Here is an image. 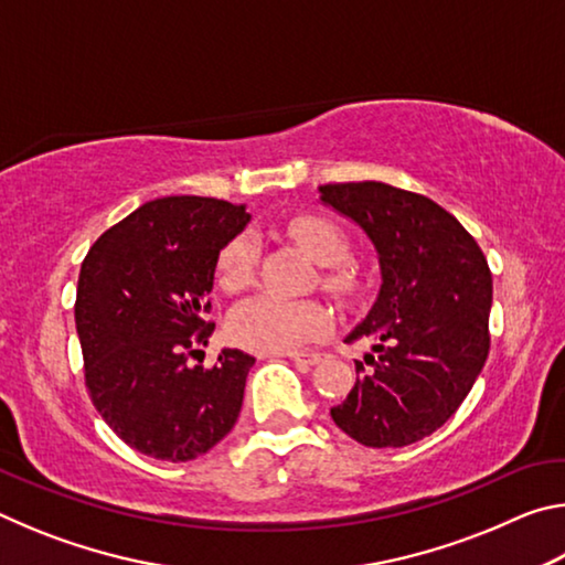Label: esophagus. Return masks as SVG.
<instances>
[{
	"label": "esophagus",
	"instance_id": "obj_1",
	"mask_svg": "<svg viewBox=\"0 0 565 565\" xmlns=\"http://www.w3.org/2000/svg\"><path fill=\"white\" fill-rule=\"evenodd\" d=\"M286 356L296 363H306V366H313V363L321 361L319 351H291V353H286Z\"/></svg>",
	"mask_w": 565,
	"mask_h": 565
}]
</instances>
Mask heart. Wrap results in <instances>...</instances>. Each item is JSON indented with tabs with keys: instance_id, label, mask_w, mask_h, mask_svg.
I'll return each instance as SVG.
<instances>
[{
	"instance_id": "b5f03b06",
	"label": "heart",
	"mask_w": 565,
	"mask_h": 565,
	"mask_svg": "<svg viewBox=\"0 0 565 565\" xmlns=\"http://www.w3.org/2000/svg\"><path fill=\"white\" fill-rule=\"evenodd\" d=\"M289 236L313 262L331 266L323 274V284L331 291L347 294L353 289V274L347 264L351 244L339 224L323 216H296L289 224ZM259 264V244L252 234H242L228 242L216 264V279L226 291H238L252 284ZM329 327V313L313 301H294L284 296H254L238 303L228 317V337L244 349L259 353H281L301 347L303 341Z\"/></svg>"
}]
</instances>
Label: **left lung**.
<instances>
[{"mask_svg":"<svg viewBox=\"0 0 565 565\" xmlns=\"http://www.w3.org/2000/svg\"><path fill=\"white\" fill-rule=\"evenodd\" d=\"M321 202L376 246L381 291L347 343L371 339V371L331 418L369 448H401L441 428L491 349V269L476 238L424 194L381 181L319 186Z\"/></svg>","mask_w":565,"mask_h":565,"instance_id":"left-lung-1","label":"left lung"}]
</instances>
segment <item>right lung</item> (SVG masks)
I'll list each match as a JSON object with an SVG mask.
<instances>
[{
	"label": "right lung",
	"mask_w": 565,
	"mask_h": 565,
	"mask_svg": "<svg viewBox=\"0 0 565 565\" xmlns=\"http://www.w3.org/2000/svg\"><path fill=\"white\" fill-rule=\"evenodd\" d=\"M248 222L212 196H164L107 228L76 286L84 384L124 444L159 461H191L232 431L254 356L224 349L189 366L214 323L218 252Z\"/></svg>",
	"instance_id": "1"
}]
</instances>
